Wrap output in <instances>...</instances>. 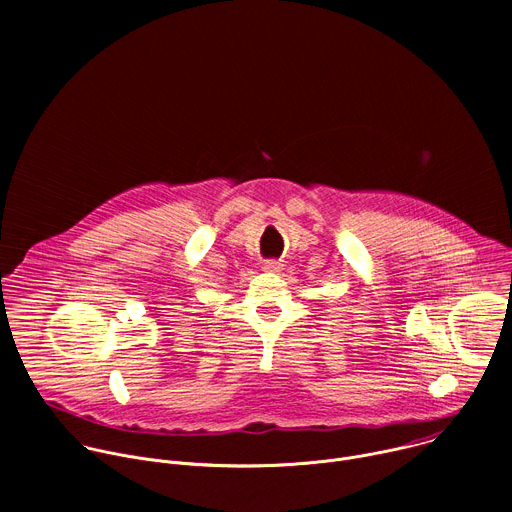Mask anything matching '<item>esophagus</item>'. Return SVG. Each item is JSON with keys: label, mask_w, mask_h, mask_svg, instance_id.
Wrapping results in <instances>:
<instances>
[{"label": "esophagus", "mask_w": 512, "mask_h": 512, "mask_svg": "<svg viewBox=\"0 0 512 512\" xmlns=\"http://www.w3.org/2000/svg\"><path fill=\"white\" fill-rule=\"evenodd\" d=\"M281 267H283V265H281L279 261H273V259L263 263V269H265L267 273H277V271H281Z\"/></svg>", "instance_id": "34e87169"}]
</instances>
